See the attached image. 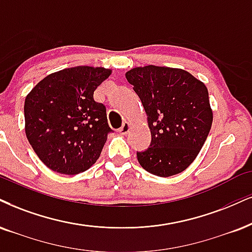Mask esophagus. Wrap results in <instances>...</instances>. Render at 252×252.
Wrapping results in <instances>:
<instances>
[{"instance_id": "34e87169", "label": "esophagus", "mask_w": 252, "mask_h": 252, "mask_svg": "<svg viewBox=\"0 0 252 252\" xmlns=\"http://www.w3.org/2000/svg\"><path fill=\"white\" fill-rule=\"evenodd\" d=\"M128 131H129V124L125 121V123H124L119 128V132L121 133V134H127V132Z\"/></svg>"}]
</instances>
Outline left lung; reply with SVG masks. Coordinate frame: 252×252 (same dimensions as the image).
Returning <instances> with one entry per match:
<instances>
[{
    "label": "left lung",
    "mask_w": 252,
    "mask_h": 252,
    "mask_svg": "<svg viewBox=\"0 0 252 252\" xmlns=\"http://www.w3.org/2000/svg\"><path fill=\"white\" fill-rule=\"evenodd\" d=\"M147 114L152 141L138 152L139 163L153 175L167 178L190 164L213 124L208 90L182 69L147 65L126 72Z\"/></svg>",
    "instance_id": "obj_1"
}]
</instances>
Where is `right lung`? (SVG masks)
Listing matches in <instances>:
<instances>
[{"label":"right lung","instance_id":"add662e5","mask_svg":"<svg viewBox=\"0 0 252 252\" xmlns=\"http://www.w3.org/2000/svg\"><path fill=\"white\" fill-rule=\"evenodd\" d=\"M111 72L104 67H69L46 76L27 95V138L54 172L76 175L100 157L112 129L106 107L94 101L93 92Z\"/></svg>","mask_w":252,"mask_h":252}]
</instances>
